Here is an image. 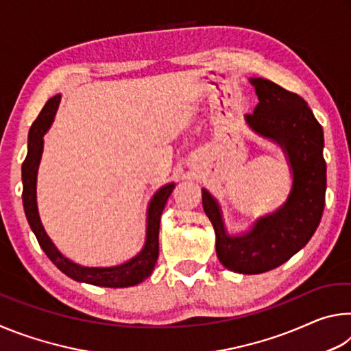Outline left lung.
I'll return each mask as SVG.
<instances>
[{
	"label": "left lung",
	"mask_w": 351,
	"mask_h": 351,
	"mask_svg": "<svg viewBox=\"0 0 351 351\" xmlns=\"http://www.w3.org/2000/svg\"><path fill=\"white\" fill-rule=\"evenodd\" d=\"M258 96L246 121L255 132L277 141L287 152L294 182L287 203L255 223L251 232L229 237L217 201L203 190V207L217 235V255L226 268L261 274L283 265L316 232L325 206L326 165L324 130L299 94L266 79H251Z\"/></svg>",
	"instance_id": "left-lung-1"
}]
</instances>
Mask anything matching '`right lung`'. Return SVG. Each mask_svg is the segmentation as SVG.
Wrapping results in <instances>:
<instances>
[{"label":"right lung","mask_w":351,"mask_h":351,"mask_svg":"<svg viewBox=\"0 0 351 351\" xmlns=\"http://www.w3.org/2000/svg\"><path fill=\"white\" fill-rule=\"evenodd\" d=\"M60 102V96H54L47 100L43 110L40 111L38 117L29 130L27 138V156L23 162L21 176H23V206H25L26 218L29 226L37 237L38 245L43 249L45 254L54 263L58 269L64 272L68 277L74 278L77 282H86L97 287L106 288H125L138 285L152 274L159 257V221H161V213L164 206L167 203L170 193L173 192L175 184L162 187L154 195L150 209L147 217V241L142 252L130 260L128 263L116 266V268H83L64 258L52 245L49 237L46 235L43 226H41L38 210H37V195H35V186H37V170L43 152V134L49 128L52 119Z\"/></svg>","instance_id":"1"}]
</instances>
